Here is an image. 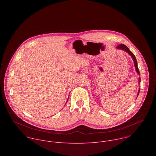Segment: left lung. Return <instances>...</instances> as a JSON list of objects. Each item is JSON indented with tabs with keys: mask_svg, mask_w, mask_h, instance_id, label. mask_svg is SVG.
Here are the masks:
<instances>
[{
	"mask_svg": "<svg viewBox=\"0 0 156 156\" xmlns=\"http://www.w3.org/2000/svg\"><path fill=\"white\" fill-rule=\"evenodd\" d=\"M117 49H120V50H122L123 51H125L131 57V58H133V62H134V65H135V69H136V73H138V75L140 76L139 77V79H138V83L139 84H140V82H141V78H140V70L138 69V63H137V61H136V57L135 56V55L133 54L132 53L131 51H130V50L128 49V47H126L125 45H124V44H120L119 46H118L117 47ZM140 88H139L138 90V94H137V97L139 95V93H140Z\"/></svg>",
	"mask_w": 156,
	"mask_h": 156,
	"instance_id": "8db88e82",
	"label": "left lung"
}]
</instances>
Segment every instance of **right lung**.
Here are the masks:
<instances>
[{"mask_svg":"<svg viewBox=\"0 0 156 156\" xmlns=\"http://www.w3.org/2000/svg\"><path fill=\"white\" fill-rule=\"evenodd\" d=\"M68 100H69V98H68V99H67V101H66V102H67V101H68Z\"/></svg>","mask_w":156,"mask_h":156,"instance_id":"right-lung-1","label":"right lung"}]
</instances>
